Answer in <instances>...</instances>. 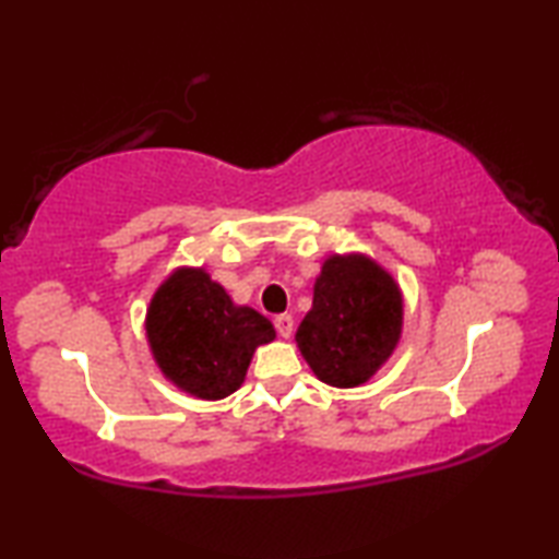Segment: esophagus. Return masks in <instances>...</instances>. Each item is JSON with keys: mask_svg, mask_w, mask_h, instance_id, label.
<instances>
[{"mask_svg": "<svg viewBox=\"0 0 559 559\" xmlns=\"http://www.w3.org/2000/svg\"><path fill=\"white\" fill-rule=\"evenodd\" d=\"M273 325H276L281 337H290V333H293V318L288 313H281V316L273 318Z\"/></svg>", "mask_w": 559, "mask_h": 559, "instance_id": "34e87169", "label": "esophagus"}]
</instances>
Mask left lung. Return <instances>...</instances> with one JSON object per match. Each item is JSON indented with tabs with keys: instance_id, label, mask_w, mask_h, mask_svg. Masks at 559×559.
<instances>
[{
	"instance_id": "8db88e82",
	"label": "left lung",
	"mask_w": 559,
	"mask_h": 559,
	"mask_svg": "<svg viewBox=\"0 0 559 559\" xmlns=\"http://www.w3.org/2000/svg\"><path fill=\"white\" fill-rule=\"evenodd\" d=\"M404 300L380 263L347 253L325 259L313 288V308L296 343L310 370L330 386L365 384L390 359L402 335Z\"/></svg>"
}]
</instances>
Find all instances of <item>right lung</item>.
Here are the masks:
<instances>
[{
    "label": "right lung",
    "instance_id": "right-lung-1",
    "mask_svg": "<svg viewBox=\"0 0 559 559\" xmlns=\"http://www.w3.org/2000/svg\"><path fill=\"white\" fill-rule=\"evenodd\" d=\"M147 343L159 370L200 400H224L243 384L259 345L276 337L271 320L236 306L204 269H177L150 300Z\"/></svg>",
    "mask_w": 559,
    "mask_h": 559
}]
</instances>
